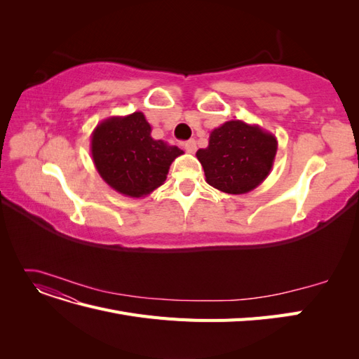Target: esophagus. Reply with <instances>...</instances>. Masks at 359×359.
<instances>
[{
	"instance_id": "34e87169",
	"label": "esophagus",
	"mask_w": 359,
	"mask_h": 359,
	"mask_svg": "<svg viewBox=\"0 0 359 359\" xmlns=\"http://www.w3.org/2000/svg\"><path fill=\"white\" fill-rule=\"evenodd\" d=\"M182 148L186 149V153L194 154V151H196V142H194L193 139H190V140H187V142L182 144Z\"/></svg>"
}]
</instances>
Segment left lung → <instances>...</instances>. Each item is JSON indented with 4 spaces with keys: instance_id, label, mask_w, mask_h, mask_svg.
<instances>
[{
    "instance_id": "obj_1",
    "label": "left lung",
    "mask_w": 359,
    "mask_h": 359,
    "mask_svg": "<svg viewBox=\"0 0 359 359\" xmlns=\"http://www.w3.org/2000/svg\"><path fill=\"white\" fill-rule=\"evenodd\" d=\"M277 137L257 124L231 119L210 133L196 153L206 182L227 194H245L265 181L274 165Z\"/></svg>"
}]
</instances>
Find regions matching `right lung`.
Returning a JSON list of instances; mask_svg holds the SVG:
<instances>
[{
  "instance_id": "obj_1",
  "label": "right lung",
  "mask_w": 359,
  "mask_h": 359,
  "mask_svg": "<svg viewBox=\"0 0 359 359\" xmlns=\"http://www.w3.org/2000/svg\"><path fill=\"white\" fill-rule=\"evenodd\" d=\"M184 151L151 137L142 112L111 116L91 135L94 166L106 184L128 198H145L165 184L172 161Z\"/></svg>"
}]
</instances>
